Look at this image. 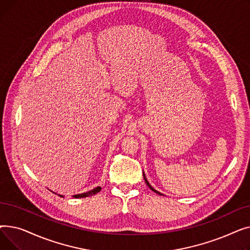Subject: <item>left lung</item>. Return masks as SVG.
Listing matches in <instances>:
<instances>
[{"label": "left lung", "mask_w": 250, "mask_h": 250, "mask_svg": "<svg viewBox=\"0 0 250 250\" xmlns=\"http://www.w3.org/2000/svg\"><path fill=\"white\" fill-rule=\"evenodd\" d=\"M144 179H145V181H146V183H147V186L150 188V189H152L154 192H156V193H159V194H161L159 191H157V190H155L152 187H151V185H150V183L148 182V180H147V178H146V176H145V174H144Z\"/></svg>", "instance_id": "1"}]
</instances>
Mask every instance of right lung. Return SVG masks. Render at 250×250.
Wrapping results in <instances>:
<instances>
[{"instance_id":"add662e5","label":"right lung","mask_w":250,"mask_h":250,"mask_svg":"<svg viewBox=\"0 0 250 250\" xmlns=\"http://www.w3.org/2000/svg\"><path fill=\"white\" fill-rule=\"evenodd\" d=\"M100 190H101V188H100V187H98V188H94V189H92V190H90V191H87V192H84V193H80V194H75V195H74V198H75V199H79V198H86V196L93 195V194H95V193L99 192Z\"/></svg>"}]
</instances>
